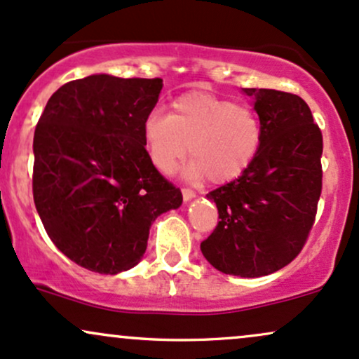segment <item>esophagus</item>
Masks as SVG:
<instances>
[{"instance_id":"obj_1","label":"esophagus","mask_w":359,"mask_h":359,"mask_svg":"<svg viewBox=\"0 0 359 359\" xmlns=\"http://www.w3.org/2000/svg\"><path fill=\"white\" fill-rule=\"evenodd\" d=\"M181 193H183V200L184 201H190V200L195 198V191L190 190V188H183Z\"/></svg>"}]
</instances>
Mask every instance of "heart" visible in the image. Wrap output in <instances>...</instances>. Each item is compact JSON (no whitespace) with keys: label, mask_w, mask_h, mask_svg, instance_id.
Wrapping results in <instances>:
<instances>
[{"label":"heart","mask_w":359,"mask_h":359,"mask_svg":"<svg viewBox=\"0 0 359 359\" xmlns=\"http://www.w3.org/2000/svg\"><path fill=\"white\" fill-rule=\"evenodd\" d=\"M171 108V115L154 108L142 123L144 146L158 171L171 175L188 149L190 178L225 184L248 171L263 140L255 108L200 90L180 95Z\"/></svg>","instance_id":"1"}]
</instances>
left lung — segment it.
Segmentation results:
<instances>
[{
    "instance_id": "obj_1",
    "label": "left lung",
    "mask_w": 359,
    "mask_h": 359,
    "mask_svg": "<svg viewBox=\"0 0 359 359\" xmlns=\"http://www.w3.org/2000/svg\"><path fill=\"white\" fill-rule=\"evenodd\" d=\"M263 127L259 152L239 178L207 195L219 224L200 244L225 275L257 278L300 255L322 191V132L300 96L244 88Z\"/></svg>"
}]
</instances>
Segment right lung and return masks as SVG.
<instances>
[{
  "label": "right lung",
  "instance_id": "1",
  "mask_svg": "<svg viewBox=\"0 0 359 359\" xmlns=\"http://www.w3.org/2000/svg\"><path fill=\"white\" fill-rule=\"evenodd\" d=\"M163 79L93 74L60 86L34 135V201L62 255L95 273L134 268L180 188L154 168L142 123Z\"/></svg>",
  "mask_w": 359,
  "mask_h": 359
}]
</instances>
